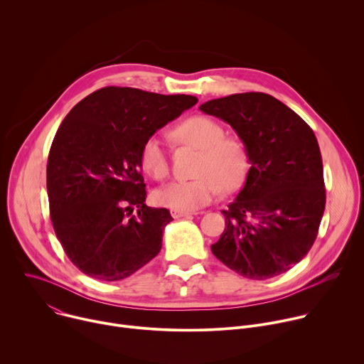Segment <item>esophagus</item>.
Returning <instances> with one entry per match:
<instances>
[{"mask_svg":"<svg viewBox=\"0 0 364 364\" xmlns=\"http://www.w3.org/2000/svg\"><path fill=\"white\" fill-rule=\"evenodd\" d=\"M194 215L197 213H188V212H176V210H171V216L174 219H181V218H193Z\"/></svg>","mask_w":364,"mask_h":364,"instance_id":"34e87169","label":"esophagus"}]
</instances>
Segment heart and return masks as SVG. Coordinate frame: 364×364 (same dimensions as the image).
<instances>
[{"instance_id": "obj_1", "label": "heart", "mask_w": 364, "mask_h": 364, "mask_svg": "<svg viewBox=\"0 0 364 364\" xmlns=\"http://www.w3.org/2000/svg\"><path fill=\"white\" fill-rule=\"evenodd\" d=\"M174 136L201 151L196 178L173 181L152 194L154 201L176 212H194L209 204L218 193L237 190L249 170V155L243 141L225 136L223 127L207 117H191L183 121ZM141 166L155 180L168 174V160L163 139L149 136L141 149Z\"/></svg>"}]
</instances>
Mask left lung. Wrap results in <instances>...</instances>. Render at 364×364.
Wrapping results in <instances>:
<instances>
[{
  "mask_svg": "<svg viewBox=\"0 0 364 364\" xmlns=\"http://www.w3.org/2000/svg\"><path fill=\"white\" fill-rule=\"evenodd\" d=\"M200 111L235 129L250 164L243 188L222 210L226 228L212 245L213 255L250 279L287 272L313 246L326 209L313 129L285 103L261 92L212 99Z\"/></svg>",
  "mask_w": 364,
  "mask_h": 364,
  "instance_id": "obj_1",
  "label": "left lung"
}]
</instances>
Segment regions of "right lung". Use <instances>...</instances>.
Returning a JSON list of instances; mask_svg holds the SVG:
<instances>
[{"label": "right lung", "instance_id": "1", "mask_svg": "<svg viewBox=\"0 0 364 364\" xmlns=\"http://www.w3.org/2000/svg\"><path fill=\"white\" fill-rule=\"evenodd\" d=\"M197 100L108 86L63 119L47 160L50 216L66 255L87 277L124 279L161 250L173 218L145 204L141 149Z\"/></svg>", "mask_w": 364, "mask_h": 364}]
</instances>
